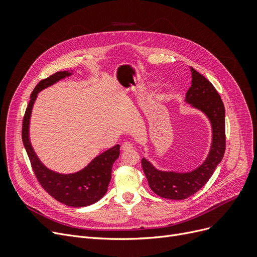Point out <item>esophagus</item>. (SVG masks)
Segmentation results:
<instances>
[{
    "label": "esophagus",
    "instance_id": "34e87169",
    "mask_svg": "<svg viewBox=\"0 0 257 257\" xmlns=\"http://www.w3.org/2000/svg\"><path fill=\"white\" fill-rule=\"evenodd\" d=\"M133 148H134L133 144L130 143V142H125V143H124V144L122 145V150H124V151L131 150V149H133Z\"/></svg>",
    "mask_w": 257,
    "mask_h": 257
}]
</instances>
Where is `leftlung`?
I'll return each instance as SVG.
<instances>
[{
    "instance_id": "left-lung-1",
    "label": "left lung",
    "mask_w": 257,
    "mask_h": 257,
    "mask_svg": "<svg viewBox=\"0 0 257 257\" xmlns=\"http://www.w3.org/2000/svg\"><path fill=\"white\" fill-rule=\"evenodd\" d=\"M192 85L186 92L185 102L198 108L209 118L212 125V146L207 160L196 170L186 174L165 173L155 169L147 160L142 166L150 189L167 199H185L199 191L211 178L226 149L225 108L219 93L207 78L191 67Z\"/></svg>"
}]
</instances>
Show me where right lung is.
<instances>
[{"label": "right lung", "mask_w": 257, "mask_h": 257, "mask_svg": "<svg viewBox=\"0 0 257 257\" xmlns=\"http://www.w3.org/2000/svg\"><path fill=\"white\" fill-rule=\"evenodd\" d=\"M66 71L57 72L36 84L22 121V142L31 162L38 183L50 196L69 207H84L96 203L102 198L111 179V169L114 161L119 158L120 146L99 154L81 172L72 175H60L46 168L35 155L29 139V122L37 93L58 80L69 76Z\"/></svg>", "instance_id": "obj_1"}]
</instances>
